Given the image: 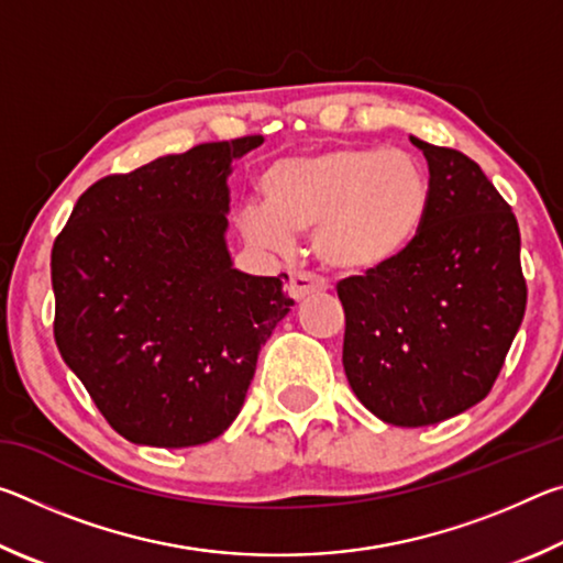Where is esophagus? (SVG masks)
I'll return each mask as SVG.
<instances>
[{
  "mask_svg": "<svg viewBox=\"0 0 563 563\" xmlns=\"http://www.w3.org/2000/svg\"><path fill=\"white\" fill-rule=\"evenodd\" d=\"M320 290H328V283L320 278V275H312V273H300V271H292L290 278H288V295L292 300H302L308 298L312 292H320Z\"/></svg>",
  "mask_w": 563,
  "mask_h": 563,
  "instance_id": "34e87169",
  "label": "esophagus"
}]
</instances>
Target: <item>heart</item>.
<instances>
[{
	"mask_svg": "<svg viewBox=\"0 0 563 563\" xmlns=\"http://www.w3.org/2000/svg\"><path fill=\"white\" fill-rule=\"evenodd\" d=\"M268 203H245L247 241L285 253L292 233H316L318 258L338 271H373L415 241L430 206V178L407 151L330 148L292 156L263 174Z\"/></svg>",
	"mask_w": 563,
	"mask_h": 563,
	"instance_id": "obj_1",
	"label": "heart"
}]
</instances>
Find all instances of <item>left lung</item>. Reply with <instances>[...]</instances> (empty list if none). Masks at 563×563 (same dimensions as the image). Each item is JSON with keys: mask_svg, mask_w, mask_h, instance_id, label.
Segmentation results:
<instances>
[{"mask_svg": "<svg viewBox=\"0 0 563 563\" xmlns=\"http://www.w3.org/2000/svg\"><path fill=\"white\" fill-rule=\"evenodd\" d=\"M430 166L412 243L338 283L352 393L397 427L450 419L489 395L527 310L521 235L509 203L456 148L409 136Z\"/></svg>", "mask_w": 563, "mask_h": 563, "instance_id": "obj_1", "label": "left lung"}]
</instances>
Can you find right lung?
<instances>
[{
	"label": "right lung",
	"mask_w": 563,
	"mask_h": 563,
	"mask_svg": "<svg viewBox=\"0 0 563 563\" xmlns=\"http://www.w3.org/2000/svg\"><path fill=\"white\" fill-rule=\"evenodd\" d=\"M261 144L213 141L101 178L56 235V347L133 444L180 450L223 434L295 305L288 275L235 271L225 245V178Z\"/></svg>",
	"instance_id": "1"
}]
</instances>
